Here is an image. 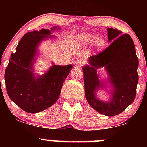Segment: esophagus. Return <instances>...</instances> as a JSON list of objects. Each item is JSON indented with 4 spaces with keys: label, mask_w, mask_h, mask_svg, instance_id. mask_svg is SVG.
Here are the masks:
<instances>
[{
    "label": "esophagus",
    "mask_w": 147,
    "mask_h": 147,
    "mask_svg": "<svg viewBox=\"0 0 147 147\" xmlns=\"http://www.w3.org/2000/svg\"><path fill=\"white\" fill-rule=\"evenodd\" d=\"M75 65L78 67H81L83 65H84V62L82 60H77V61L75 62Z\"/></svg>",
    "instance_id": "34e87169"
}]
</instances>
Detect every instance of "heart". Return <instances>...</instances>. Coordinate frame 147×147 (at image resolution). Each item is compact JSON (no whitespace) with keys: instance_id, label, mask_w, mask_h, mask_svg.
<instances>
[{"instance_id":"1","label":"heart","mask_w":147,"mask_h":147,"mask_svg":"<svg viewBox=\"0 0 147 147\" xmlns=\"http://www.w3.org/2000/svg\"><path fill=\"white\" fill-rule=\"evenodd\" d=\"M77 41L82 46H88L94 43V45L97 50L102 49L105 44V41L102 37L88 33L82 34L78 36Z\"/></svg>"}]
</instances>
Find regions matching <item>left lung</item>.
<instances>
[{"label":"left lung","mask_w":147,"mask_h":147,"mask_svg":"<svg viewBox=\"0 0 147 147\" xmlns=\"http://www.w3.org/2000/svg\"><path fill=\"white\" fill-rule=\"evenodd\" d=\"M117 29H108L110 45L89 59L91 66L84 67L85 96L90 106L99 113L114 116L121 113L136 97L138 82V59L133 39ZM104 66L110 75L114 91L112 99L104 102L96 98L95 92L101 87L96 69Z\"/></svg>","instance_id":"1"}]
</instances>
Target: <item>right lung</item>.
Masks as SVG:
<instances>
[{
	"label": "right lung",
	"instance_id": "add662e5",
	"mask_svg": "<svg viewBox=\"0 0 147 147\" xmlns=\"http://www.w3.org/2000/svg\"><path fill=\"white\" fill-rule=\"evenodd\" d=\"M56 27L52 30L56 29ZM49 30L26 33L11 53L5 72L9 98L25 112L36 113L53 105L59 97L62 86L72 65H53L41 77L33 75L32 61L36 46L43 38L52 36ZM47 36H46V35Z\"/></svg>",
	"mask_w": 147,
	"mask_h": 147
}]
</instances>
